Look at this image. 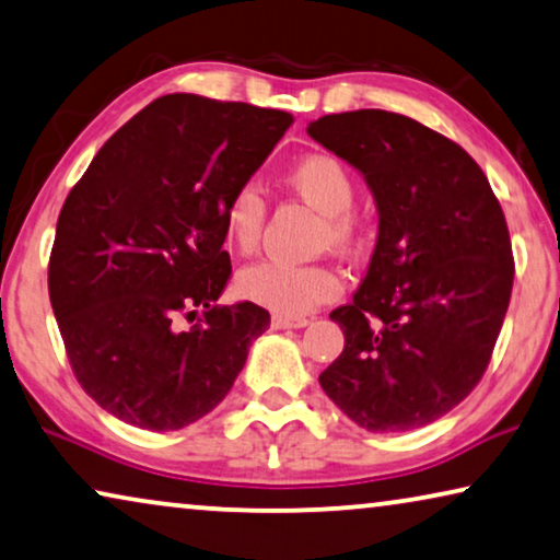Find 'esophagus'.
Here are the masks:
<instances>
[{"label": "esophagus", "mask_w": 560, "mask_h": 560, "mask_svg": "<svg viewBox=\"0 0 560 560\" xmlns=\"http://www.w3.org/2000/svg\"><path fill=\"white\" fill-rule=\"evenodd\" d=\"M306 324H308L306 316H281V314L271 316L273 329H302V327H306Z\"/></svg>", "instance_id": "esophagus-1"}]
</instances>
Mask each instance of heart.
<instances>
[{"label":"heart","mask_w":560,"mask_h":560,"mask_svg":"<svg viewBox=\"0 0 560 560\" xmlns=\"http://www.w3.org/2000/svg\"><path fill=\"white\" fill-rule=\"evenodd\" d=\"M289 190L322 213L319 246L354 252L364 238V221L354 211V175L339 158L308 153L283 173ZM266 200L254 186H241L223 206V238L238 254H252L261 241ZM238 294L281 316H302L339 294V277L324 264L256 261L236 277Z\"/></svg>","instance_id":"heart-1"}]
</instances>
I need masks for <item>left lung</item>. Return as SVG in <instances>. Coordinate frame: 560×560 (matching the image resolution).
I'll use <instances>...</instances> for the list:
<instances>
[{
    "label": "left lung",
    "mask_w": 560,
    "mask_h": 560,
    "mask_svg": "<svg viewBox=\"0 0 560 560\" xmlns=\"http://www.w3.org/2000/svg\"><path fill=\"white\" fill-rule=\"evenodd\" d=\"M306 130L362 171L380 208L370 271L329 314L345 352L319 385L364 430L422 428L460 405L493 357L515 277L505 213L455 140L405 115H324Z\"/></svg>",
    "instance_id": "obj_1"
}]
</instances>
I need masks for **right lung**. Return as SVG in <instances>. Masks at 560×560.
Wrapping results in <instances>:
<instances>
[{
    "label": "right lung",
    "instance_id": "1",
    "mask_svg": "<svg viewBox=\"0 0 560 560\" xmlns=\"http://www.w3.org/2000/svg\"><path fill=\"white\" fill-rule=\"evenodd\" d=\"M291 122L271 107L163 95L65 198L49 302L80 387L118 420L158 432L200 420L269 327L252 302L215 304L231 277L221 215Z\"/></svg>",
    "mask_w": 560,
    "mask_h": 560
}]
</instances>
